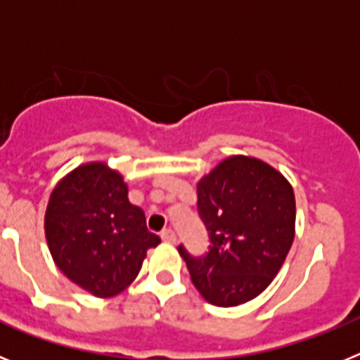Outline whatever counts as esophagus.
Wrapping results in <instances>:
<instances>
[{
  "mask_svg": "<svg viewBox=\"0 0 360 360\" xmlns=\"http://www.w3.org/2000/svg\"><path fill=\"white\" fill-rule=\"evenodd\" d=\"M160 236L165 243H176V234H174V231H171V229H165V231H162Z\"/></svg>",
  "mask_w": 360,
  "mask_h": 360,
  "instance_id": "esophagus-1",
  "label": "esophagus"
}]
</instances>
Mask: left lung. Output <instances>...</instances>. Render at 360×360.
Returning <instances> with one entry per match:
<instances>
[{"label":"left lung","mask_w":360,"mask_h":360,"mask_svg":"<svg viewBox=\"0 0 360 360\" xmlns=\"http://www.w3.org/2000/svg\"><path fill=\"white\" fill-rule=\"evenodd\" d=\"M211 250L186 259L191 281L207 303L229 308L257 297L278 276L295 236V196L276 167L232 155L196 182Z\"/></svg>","instance_id":"1"}]
</instances>
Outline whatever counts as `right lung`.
<instances>
[{"mask_svg": "<svg viewBox=\"0 0 360 360\" xmlns=\"http://www.w3.org/2000/svg\"><path fill=\"white\" fill-rule=\"evenodd\" d=\"M44 236L63 274L95 297H111L139 276L160 243L128 198V184L106 162H86L56 184L44 212Z\"/></svg>", "mask_w": 360, "mask_h": 360, "instance_id": "add662e5", "label": "right lung"}]
</instances>
